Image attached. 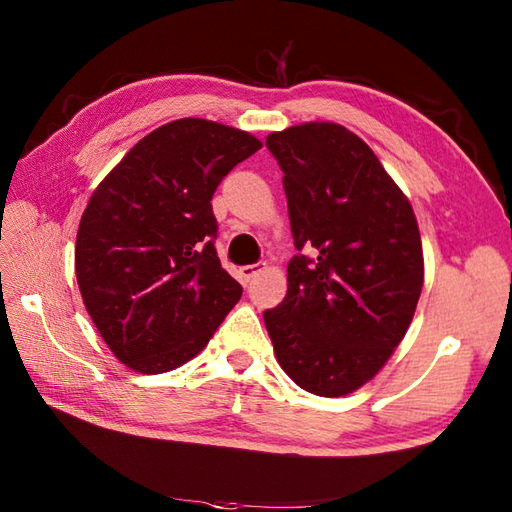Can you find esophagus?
<instances>
[{
  "mask_svg": "<svg viewBox=\"0 0 512 512\" xmlns=\"http://www.w3.org/2000/svg\"><path fill=\"white\" fill-rule=\"evenodd\" d=\"M262 270H264V264H248V266L239 268V275H242V279L250 281V279L262 273Z\"/></svg>",
  "mask_w": 512,
  "mask_h": 512,
  "instance_id": "1",
  "label": "esophagus"
}]
</instances>
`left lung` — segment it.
I'll return each instance as SVG.
<instances>
[{"mask_svg":"<svg viewBox=\"0 0 512 512\" xmlns=\"http://www.w3.org/2000/svg\"><path fill=\"white\" fill-rule=\"evenodd\" d=\"M281 171L295 246L288 292L264 323L281 369L314 396L369 383L416 312L424 257L411 202L365 140L312 121L266 138Z\"/></svg>","mask_w":512,"mask_h":512,"instance_id":"left-lung-1","label":"left lung"}]
</instances>
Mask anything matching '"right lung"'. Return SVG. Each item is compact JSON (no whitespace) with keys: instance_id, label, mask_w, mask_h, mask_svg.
<instances>
[{"instance_id":"obj_1","label":"right lung","mask_w":512,"mask_h":512,"mask_svg":"<svg viewBox=\"0 0 512 512\" xmlns=\"http://www.w3.org/2000/svg\"><path fill=\"white\" fill-rule=\"evenodd\" d=\"M262 140L206 118L147 134L107 173L76 233V281L112 354L140 374L198 356L242 286L217 259L215 189Z\"/></svg>"}]
</instances>
